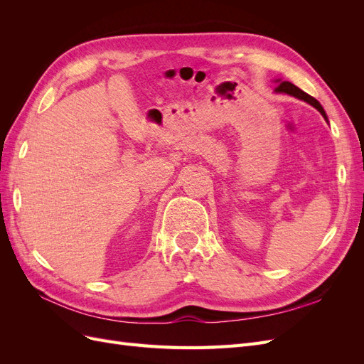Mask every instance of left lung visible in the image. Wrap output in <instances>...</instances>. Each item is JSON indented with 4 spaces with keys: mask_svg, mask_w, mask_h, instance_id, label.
<instances>
[{
    "mask_svg": "<svg viewBox=\"0 0 364 364\" xmlns=\"http://www.w3.org/2000/svg\"><path fill=\"white\" fill-rule=\"evenodd\" d=\"M274 82H278V83H279L277 90H274V92H278V94H289V95H293V97H296V98H299V100L306 102L308 105H311L313 107H316L317 111L322 114V117L328 121V117H326V114H325V111H323L322 105L318 103L314 97L308 95L306 92H304L302 90H299V87L294 86V85H293V83H290V82H282L281 79L274 80Z\"/></svg>",
    "mask_w": 364,
    "mask_h": 364,
    "instance_id": "8db88e82",
    "label": "left lung"
}]
</instances>
